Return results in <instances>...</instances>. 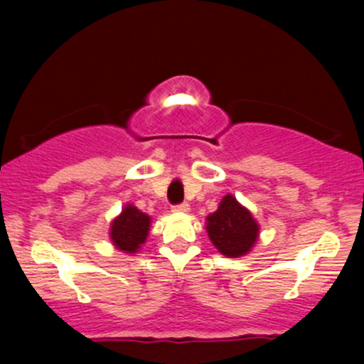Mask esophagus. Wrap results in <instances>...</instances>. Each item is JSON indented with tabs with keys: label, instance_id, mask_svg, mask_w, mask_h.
<instances>
[{
	"label": "esophagus",
	"instance_id": "esophagus-1",
	"mask_svg": "<svg viewBox=\"0 0 364 364\" xmlns=\"http://www.w3.org/2000/svg\"><path fill=\"white\" fill-rule=\"evenodd\" d=\"M173 212H179V214H188V212H190V205H188L186 202H183V203H179V205H174Z\"/></svg>",
	"mask_w": 364,
	"mask_h": 364
}]
</instances>
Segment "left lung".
Returning <instances> with one entry per match:
<instances>
[{
    "mask_svg": "<svg viewBox=\"0 0 364 364\" xmlns=\"http://www.w3.org/2000/svg\"><path fill=\"white\" fill-rule=\"evenodd\" d=\"M258 231L260 225L252 212L232 195H225L219 208L207 217V232L212 245L229 258H240L248 253L257 243Z\"/></svg>",
    "mask_w": 364,
    "mask_h": 364,
    "instance_id": "8db88e82",
    "label": "left lung"
}]
</instances>
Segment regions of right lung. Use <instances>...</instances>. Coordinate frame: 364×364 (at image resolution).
Listing matches in <instances>:
<instances>
[{
	"instance_id": "add662e5",
	"label": "right lung",
	"mask_w": 364,
	"mask_h": 364,
	"mask_svg": "<svg viewBox=\"0 0 364 364\" xmlns=\"http://www.w3.org/2000/svg\"><path fill=\"white\" fill-rule=\"evenodd\" d=\"M150 217L132 203L124 205L121 214L111 223L109 237L112 245L123 253H136L147 240L150 231Z\"/></svg>"
}]
</instances>
